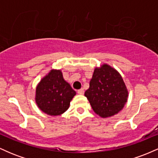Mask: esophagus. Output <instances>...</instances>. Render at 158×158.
I'll return each mask as SVG.
<instances>
[{
	"label": "esophagus",
	"instance_id": "34e87169",
	"mask_svg": "<svg viewBox=\"0 0 158 158\" xmlns=\"http://www.w3.org/2000/svg\"><path fill=\"white\" fill-rule=\"evenodd\" d=\"M77 92H78V94H80V95H83V94H84V93H85L84 89H83V88H81V89L78 90Z\"/></svg>",
	"mask_w": 158,
	"mask_h": 158
}]
</instances>
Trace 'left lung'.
I'll list each match as a JSON object with an SVG mask.
<instances>
[{
    "label": "left lung",
    "mask_w": 158,
    "mask_h": 158,
    "mask_svg": "<svg viewBox=\"0 0 158 158\" xmlns=\"http://www.w3.org/2000/svg\"><path fill=\"white\" fill-rule=\"evenodd\" d=\"M128 94L120 74L107 64L95 68L85 92L94 111L103 118L118 114L127 102Z\"/></svg>",
    "instance_id": "1"
}]
</instances>
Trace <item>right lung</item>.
<instances>
[{"mask_svg":"<svg viewBox=\"0 0 158 158\" xmlns=\"http://www.w3.org/2000/svg\"><path fill=\"white\" fill-rule=\"evenodd\" d=\"M76 91L63 78L60 70H51L36 87L35 102L43 112L61 115L70 107Z\"/></svg>","mask_w":158,"mask_h":158,"instance_id":"1","label":"right lung"}]
</instances>
